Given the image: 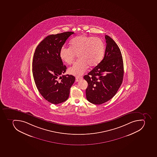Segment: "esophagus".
<instances>
[{
	"label": "esophagus",
	"mask_w": 157,
	"mask_h": 157,
	"mask_svg": "<svg viewBox=\"0 0 157 157\" xmlns=\"http://www.w3.org/2000/svg\"><path fill=\"white\" fill-rule=\"evenodd\" d=\"M82 77H77L75 78V82H79V80H82Z\"/></svg>",
	"instance_id": "obj_1"
}]
</instances>
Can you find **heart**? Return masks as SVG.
I'll use <instances>...</instances> for the list:
<instances>
[{
    "instance_id": "heart-1",
    "label": "heart",
    "mask_w": 157,
    "mask_h": 157,
    "mask_svg": "<svg viewBox=\"0 0 157 157\" xmlns=\"http://www.w3.org/2000/svg\"><path fill=\"white\" fill-rule=\"evenodd\" d=\"M71 47H63L59 52L62 61L71 64L78 55V61L68 70L69 74L79 77L84 74L88 66L94 67L101 61L104 55V45L97 37L80 35L71 40Z\"/></svg>"
}]
</instances>
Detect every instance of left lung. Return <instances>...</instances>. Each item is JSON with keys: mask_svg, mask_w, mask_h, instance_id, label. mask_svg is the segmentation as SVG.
Here are the masks:
<instances>
[{"mask_svg": "<svg viewBox=\"0 0 157 157\" xmlns=\"http://www.w3.org/2000/svg\"><path fill=\"white\" fill-rule=\"evenodd\" d=\"M106 46L104 58L84 79L88 83L86 97L88 101L101 104L111 99L122 83L124 67L119 48L113 40L105 36Z\"/></svg>", "mask_w": 157, "mask_h": 157, "instance_id": "left-lung-1", "label": "left lung"}]
</instances>
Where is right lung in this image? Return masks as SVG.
<instances>
[{
    "label": "right lung",
    "instance_id": "obj_1",
    "mask_svg": "<svg viewBox=\"0 0 157 157\" xmlns=\"http://www.w3.org/2000/svg\"><path fill=\"white\" fill-rule=\"evenodd\" d=\"M74 33L66 32L48 36L37 46L34 54L32 73L36 86L42 96L54 104L67 100L75 80L73 75H63L67 67L59 56L62 47Z\"/></svg>",
    "mask_w": 157,
    "mask_h": 157
}]
</instances>
